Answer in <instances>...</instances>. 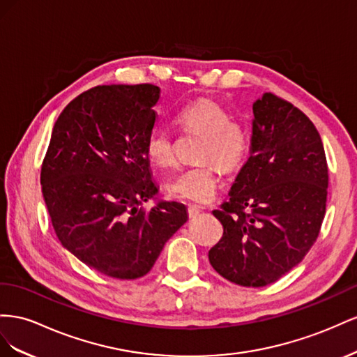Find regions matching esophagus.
<instances>
[{"instance_id":"obj_1","label":"esophagus","mask_w":357,"mask_h":357,"mask_svg":"<svg viewBox=\"0 0 357 357\" xmlns=\"http://www.w3.org/2000/svg\"><path fill=\"white\" fill-rule=\"evenodd\" d=\"M199 213H200V209L197 206H195V205H190L188 206V217L190 218H196Z\"/></svg>"}]
</instances>
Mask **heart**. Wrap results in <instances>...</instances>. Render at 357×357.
I'll use <instances>...</instances> for the list:
<instances>
[{
    "mask_svg": "<svg viewBox=\"0 0 357 357\" xmlns=\"http://www.w3.org/2000/svg\"><path fill=\"white\" fill-rule=\"evenodd\" d=\"M176 126L184 131L203 135L197 158L199 165L181 170L167 181L166 188L173 199L191 203H206L217 191V165L222 170H235L247 160L251 149L250 128L241 121L231 119V114L211 100H200L182 107L175 116ZM146 158L154 166L167 167L175 161L173 139L167 130L155 127L145 142Z\"/></svg>",
    "mask_w": 357,
    "mask_h": 357,
    "instance_id": "obj_1",
    "label": "heart"
}]
</instances>
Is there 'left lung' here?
I'll list each match as a JSON object with an SVG mask.
<instances>
[{
	"label": "left lung",
	"instance_id": "obj_1",
	"mask_svg": "<svg viewBox=\"0 0 357 357\" xmlns=\"http://www.w3.org/2000/svg\"><path fill=\"white\" fill-rule=\"evenodd\" d=\"M252 114L250 158L229 202L212 212L224 231L208 256L222 278L263 287L298 266L314 245L329 173L321 137L303 112L264 93Z\"/></svg>",
	"mask_w": 357,
	"mask_h": 357
}]
</instances>
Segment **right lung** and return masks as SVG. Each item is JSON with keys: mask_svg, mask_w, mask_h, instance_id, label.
<instances>
[{"mask_svg": "<svg viewBox=\"0 0 357 357\" xmlns=\"http://www.w3.org/2000/svg\"><path fill=\"white\" fill-rule=\"evenodd\" d=\"M158 98L151 84L85 91L61 112L42 165V192L61 245L110 278L144 277L188 220L178 202L139 208L158 192L145 154Z\"/></svg>", "mask_w": 357, "mask_h": 357, "instance_id": "add662e5", "label": "right lung"}]
</instances>
